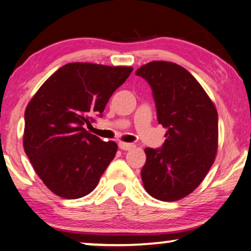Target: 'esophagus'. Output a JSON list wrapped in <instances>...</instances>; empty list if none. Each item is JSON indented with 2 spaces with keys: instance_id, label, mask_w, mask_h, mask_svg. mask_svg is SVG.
<instances>
[{
  "instance_id": "1",
  "label": "esophagus",
  "mask_w": 251,
  "mask_h": 251,
  "mask_svg": "<svg viewBox=\"0 0 251 251\" xmlns=\"http://www.w3.org/2000/svg\"><path fill=\"white\" fill-rule=\"evenodd\" d=\"M119 147H120V149H122V150H131V149H134L135 145L131 143H126V142H120Z\"/></svg>"
}]
</instances>
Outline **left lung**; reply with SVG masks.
Here are the masks:
<instances>
[{
	"label": "left lung",
	"instance_id": "8db88e82",
	"mask_svg": "<svg viewBox=\"0 0 251 251\" xmlns=\"http://www.w3.org/2000/svg\"><path fill=\"white\" fill-rule=\"evenodd\" d=\"M136 75L152 88L158 123L168 130L162 149H144L143 186L154 199L180 200L199 186L215 160V104L187 70L171 61H150Z\"/></svg>",
	"mask_w": 251,
	"mask_h": 251
}]
</instances>
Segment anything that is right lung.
<instances>
[{
	"label": "right lung",
	"instance_id": "add662e5",
	"mask_svg": "<svg viewBox=\"0 0 251 251\" xmlns=\"http://www.w3.org/2000/svg\"><path fill=\"white\" fill-rule=\"evenodd\" d=\"M130 66L70 63L40 86L24 114L23 148L38 177L54 194L79 199L97 187L117 144L86 130L102 114Z\"/></svg>",
	"mask_w": 251,
	"mask_h": 251
}]
</instances>
